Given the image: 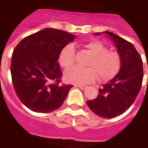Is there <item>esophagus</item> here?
<instances>
[{"label":"esophagus","mask_w":148,"mask_h":148,"mask_svg":"<svg viewBox=\"0 0 148 148\" xmlns=\"http://www.w3.org/2000/svg\"><path fill=\"white\" fill-rule=\"evenodd\" d=\"M75 87H79V88H80L81 90H84L85 88L87 87V86H85V85H75Z\"/></svg>","instance_id":"obj_1"}]
</instances>
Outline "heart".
Instances as JSON below:
<instances>
[{"label":"heart","mask_w":148,"mask_h":148,"mask_svg":"<svg viewBox=\"0 0 148 148\" xmlns=\"http://www.w3.org/2000/svg\"><path fill=\"white\" fill-rule=\"evenodd\" d=\"M84 47L91 56L86 63L87 68L73 67L64 73V79L69 83L87 84L94 81L96 76L105 81L114 77L121 65V57L117 51L109 50L100 41H91ZM75 49L73 44H69L61 49L59 62L64 69H69L75 63Z\"/></svg>","instance_id":"heart-1"}]
</instances>
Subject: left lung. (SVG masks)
Listing matches in <instances>:
<instances>
[{"mask_svg": "<svg viewBox=\"0 0 148 148\" xmlns=\"http://www.w3.org/2000/svg\"><path fill=\"white\" fill-rule=\"evenodd\" d=\"M105 33L113 40L121 57V69L108 84L99 87L96 99L87 101V104L99 117L114 118L125 113L137 97L143 82V61L131 42L112 32Z\"/></svg>", "mask_w": 148, "mask_h": 148, "instance_id": "obj_1", "label": "left lung"}]
</instances>
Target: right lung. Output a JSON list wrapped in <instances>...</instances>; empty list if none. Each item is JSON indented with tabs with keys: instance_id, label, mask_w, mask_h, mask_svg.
Here are the masks:
<instances>
[{
	"instance_id": "add662e5",
	"label": "right lung",
	"mask_w": 148,
	"mask_h": 148,
	"mask_svg": "<svg viewBox=\"0 0 148 148\" xmlns=\"http://www.w3.org/2000/svg\"><path fill=\"white\" fill-rule=\"evenodd\" d=\"M75 36L46 28L22 39L12 53L11 75L14 89L23 104L37 113L60 108L73 85L62 84L58 64L61 49Z\"/></svg>"
}]
</instances>
